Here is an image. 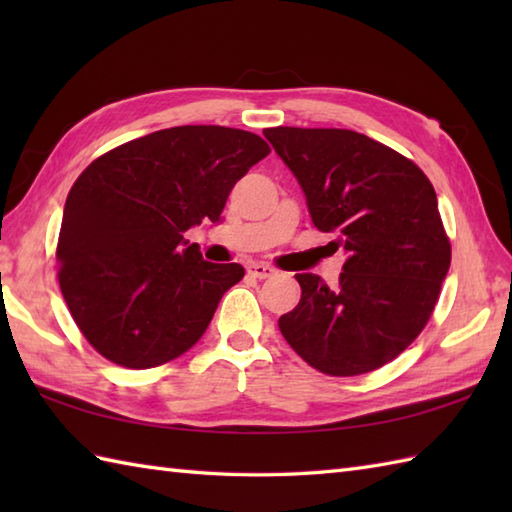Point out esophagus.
<instances>
[{
	"label": "esophagus",
	"mask_w": 512,
	"mask_h": 512,
	"mask_svg": "<svg viewBox=\"0 0 512 512\" xmlns=\"http://www.w3.org/2000/svg\"><path fill=\"white\" fill-rule=\"evenodd\" d=\"M248 273L253 275V277H257V279H270V277H275L277 275V270L270 266V264H262V262H253L248 266Z\"/></svg>",
	"instance_id": "obj_1"
}]
</instances>
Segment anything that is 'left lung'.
Returning a JSON list of instances; mask_svg holds the SVG:
<instances>
[{"instance_id":"left-lung-1","label":"left lung","mask_w":512,"mask_h":512,"mask_svg":"<svg viewBox=\"0 0 512 512\" xmlns=\"http://www.w3.org/2000/svg\"><path fill=\"white\" fill-rule=\"evenodd\" d=\"M264 136L295 173L314 226L347 259L339 286L295 275L299 306L279 330L303 361L358 376L407 350L427 325L451 266L433 184L418 165L352 129L273 127Z\"/></svg>"}]
</instances>
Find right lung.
Masks as SVG:
<instances>
[{
	"label": "right lung",
	"mask_w": 512,
	"mask_h": 512,
	"mask_svg": "<svg viewBox=\"0 0 512 512\" xmlns=\"http://www.w3.org/2000/svg\"><path fill=\"white\" fill-rule=\"evenodd\" d=\"M268 154L244 129L182 125L107 151L76 178L57 244L59 286L96 352L149 369L198 343L244 268L204 262L184 233L204 217L220 222L235 182Z\"/></svg>",
	"instance_id": "right-lung-1"
}]
</instances>
